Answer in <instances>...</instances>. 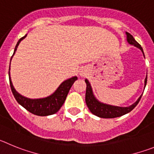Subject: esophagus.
Returning <instances> with one entry per match:
<instances>
[{"mask_svg": "<svg viewBox=\"0 0 154 154\" xmlns=\"http://www.w3.org/2000/svg\"><path fill=\"white\" fill-rule=\"evenodd\" d=\"M80 75L81 76V77H84V76L87 75V73H86V71L84 70H81L80 71Z\"/></svg>", "mask_w": 154, "mask_h": 154, "instance_id": "1", "label": "esophagus"}]
</instances>
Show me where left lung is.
<instances>
[{"mask_svg": "<svg viewBox=\"0 0 154 154\" xmlns=\"http://www.w3.org/2000/svg\"><path fill=\"white\" fill-rule=\"evenodd\" d=\"M127 34V41L130 44H132L134 46L137 47L139 49L141 50V51L143 54V48H141L140 44H138L135 39L134 38L132 35L130 33L126 32ZM144 56V54H143ZM146 81H147V75H146V78H145L144 81V87H146ZM86 84H87V88H86V95H85V101L87 103V106L89 108L90 111L93 113V114L96 115L97 117H101V118H115V117H121L123 115L126 114V113L131 112V110L135 107L139 103L140 100L141 95L137 100L136 101L135 103H133L132 105L129 106H125V107H122V106H112V105L106 104V103H100L99 100L96 99V97H94V94H93L92 88H91V84L89 83L88 80L86 79L85 80Z\"/></svg>", "mask_w": 154, "mask_h": 154, "instance_id": "left-lung-1", "label": "left lung"}]
</instances>
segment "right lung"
Segmentation results:
<instances>
[{
  "mask_svg": "<svg viewBox=\"0 0 154 154\" xmlns=\"http://www.w3.org/2000/svg\"><path fill=\"white\" fill-rule=\"evenodd\" d=\"M27 36H23L18 41L16 47L14 48V51L11 57V59L14 55L15 51H17V48L18 47L19 44L23 39H24ZM11 65V63H10ZM77 80V77H73L71 78H69L67 80H64L59 87L55 91L54 94H52L51 96H48L44 98H40V99H30V98L25 97L20 95L19 93L16 91L14 89L13 84L11 82V79L10 77V69H9V81L11 89L14 94V97L17 101L19 104L21 105L23 107H24L27 110L30 112L31 113L37 116H48V115L54 114L55 113L60 110L62 105L64 103L66 97L68 94L70 87H72L73 84L75 80Z\"/></svg>",
  "mask_w": 154,
  "mask_h": 154,
  "instance_id": "1",
  "label": "right lung"
}]
</instances>
